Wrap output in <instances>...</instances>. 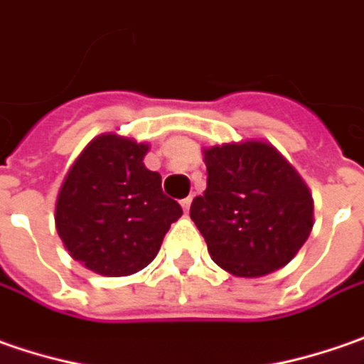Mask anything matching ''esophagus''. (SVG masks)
Segmentation results:
<instances>
[{
    "instance_id": "obj_1",
    "label": "esophagus",
    "mask_w": 364,
    "mask_h": 364,
    "mask_svg": "<svg viewBox=\"0 0 364 364\" xmlns=\"http://www.w3.org/2000/svg\"><path fill=\"white\" fill-rule=\"evenodd\" d=\"M181 208H183V212H185V213L189 212V208H191V198L181 199Z\"/></svg>"
}]
</instances>
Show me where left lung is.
<instances>
[{
	"label": "left lung",
	"instance_id": "1",
	"mask_svg": "<svg viewBox=\"0 0 364 364\" xmlns=\"http://www.w3.org/2000/svg\"><path fill=\"white\" fill-rule=\"evenodd\" d=\"M208 187L189 215L213 262L236 277L285 267L308 240L314 201L308 185L279 152L259 140L205 151Z\"/></svg>",
	"mask_w": 364,
	"mask_h": 364
}]
</instances>
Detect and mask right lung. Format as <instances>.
<instances>
[{
    "label": "right lung",
    "mask_w": 364,
    "mask_h": 364,
    "mask_svg": "<svg viewBox=\"0 0 364 364\" xmlns=\"http://www.w3.org/2000/svg\"><path fill=\"white\" fill-rule=\"evenodd\" d=\"M146 144L118 134L91 140L67 173L55 222L75 261L107 277L132 275L156 257L181 205L142 159Z\"/></svg>",
    "instance_id": "add662e5"
}]
</instances>
